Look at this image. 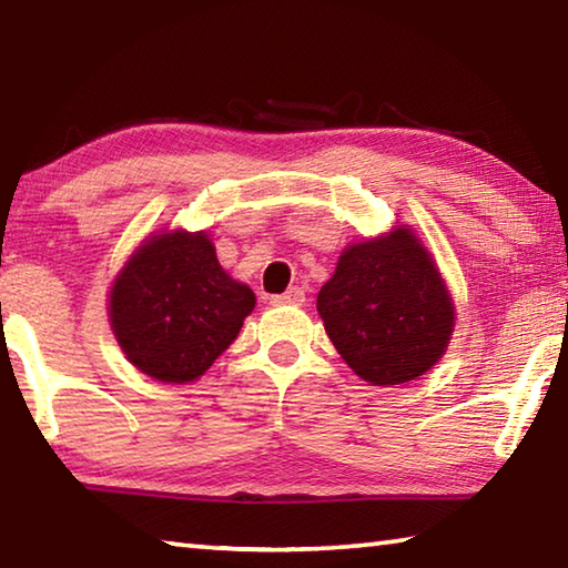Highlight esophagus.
<instances>
[{"mask_svg":"<svg viewBox=\"0 0 568 568\" xmlns=\"http://www.w3.org/2000/svg\"><path fill=\"white\" fill-rule=\"evenodd\" d=\"M271 303L275 305H303L305 303V291L303 287H291V291H285L283 295H273Z\"/></svg>","mask_w":568,"mask_h":568,"instance_id":"esophagus-1","label":"esophagus"}]
</instances>
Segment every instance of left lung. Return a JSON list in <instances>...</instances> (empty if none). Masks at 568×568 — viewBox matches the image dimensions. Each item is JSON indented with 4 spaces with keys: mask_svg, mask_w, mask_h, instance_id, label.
Returning <instances> with one entry per match:
<instances>
[{
    "mask_svg": "<svg viewBox=\"0 0 568 568\" xmlns=\"http://www.w3.org/2000/svg\"><path fill=\"white\" fill-rule=\"evenodd\" d=\"M318 313L335 351L373 386L423 376L454 331V303L410 230L345 250Z\"/></svg>",
    "mask_w": 568,
    "mask_h": 568,
    "instance_id": "8db88e82",
    "label": "left lung"
}]
</instances>
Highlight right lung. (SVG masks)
Masks as SVG:
<instances>
[{"mask_svg": "<svg viewBox=\"0 0 568 568\" xmlns=\"http://www.w3.org/2000/svg\"><path fill=\"white\" fill-rule=\"evenodd\" d=\"M255 293L217 263L205 233H168L130 257L110 295L118 343L162 383L203 376L237 338Z\"/></svg>", "mask_w": 568, "mask_h": 568, "instance_id": "obj_1", "label": "right lung"}]
</instances>
